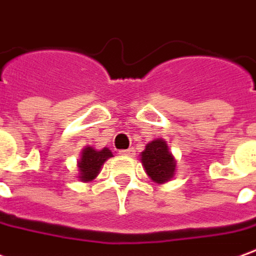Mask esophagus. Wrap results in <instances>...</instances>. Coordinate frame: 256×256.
Returning a JSON list of instances; mask_svg holds the SVG:
<instances>
[{
  "label": "esophagus",
  "instance_id": "obj_1",
  "mask_svg": "<svg viewBox=\"0 0 256 256\" xmlns=\"http://www.w3.org/2000/svg\"><path fill=\"white\" fill-rule=\"evenodd\" d=\"M120 154H122V155H124V156H133L134 150L133 148H128V150H122V151H120Z\"/></svg>",
  "mask_w": 256,
  "mask_h": 256
}]
</instances>
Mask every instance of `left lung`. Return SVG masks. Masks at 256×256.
<instances>
[{
  "label": "left lung",
  "mask_w": 256,
  "mask_h": 256,
  "mask_svg": "<svg viewBox=\"0 0 256 256\" xmlns=\"http://www.w3.org/2000/svg\"><path fill=\"white\" fill-rule=\"evenodd\" d=\"M141 164L152 182L164 184L169 182L176 172V159L169 152V146L164 138L148 142L141 152Z\"/></svg>",
  "instance_id": "8db88e82"
}]
</instances>
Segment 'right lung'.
Instances as JSON below:
<instances>
[{
  "instance_id": "add662e5",
  "label": "right lung",
  "mask_w": 256,
  "mask_h": 256,
  "mask_svg": "<svg viewBox=\"0 0 256 256\" xmlns=\"http://www.w3.org/2000/svg\"><path fill=\"white\" fill-rule=\"evenodd\" d=\"M112 156V152L108 148H104L101 151L94 150L92 146H86L82 151V156L78 159V178L82 182H91L92 178L98 176V173L101 170V166L108 158Z\"/></svg>"
}]
</instances>
